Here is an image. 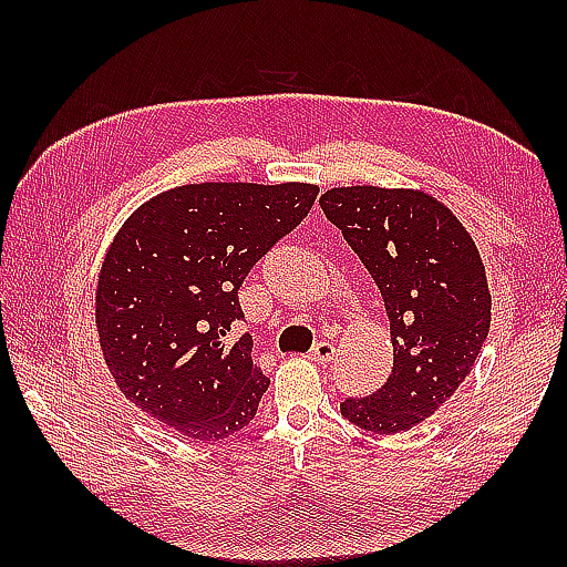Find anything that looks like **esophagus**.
<instances>
[{
  "mask_svg": "<svg viewBox=\"0 0 567 567\" xmlns=\"http://www.w3.org/2000/svg\"><path fill=\"white\" fill-rule=\"evenodd\" d=\"M333 355H336V346L329 341H319L309 351V360H315V363H331Z\"/></svg>",
  "mask_w": 567,
  "mask_h": 567,
  "instance_id": "obj_1",
  "label": "esophagus"
}]
</instances>
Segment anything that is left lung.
Returning <instances> with one entry per match:
<instances>
[{
    "label": "left lung",
    "instance_id": "1",
    "mask_svg": "<svg viewBox=\"0 0 567 567\" xmlns=\"http://www.w3.org/2000/svg\"><path fill=\"white\" fill-rule=\"evenodd\" d=\"M321 209L375 280L390 319L388 382L341 414L375 433L421 424L473 370L489 331L492 297L475 240L421 189L372 185L323 192Z\"/></svg>",
    "mask_w": 567,
    "mask_h": 567
}]
</instances>
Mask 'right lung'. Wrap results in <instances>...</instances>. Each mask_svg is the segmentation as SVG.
<instances>
[{
    "mask_svg": "<svg viewBox=\"0 0 567 567\" xmlns=\"http://www.w3.org/2000/svg\"><path fill=\"white\" fill-rule=\"evenodd\" d=\"M317 185L199 183L161 192L118 228L97 282V333L116 388L177 433L219 443L248 426L270 380L238 287L302 224Z\"/></svg>",
    "mask_w": 567,
    "mask_h": 567,
    "instance_id": "obj_1",
    "label": "right lung"
}]
</instances>
